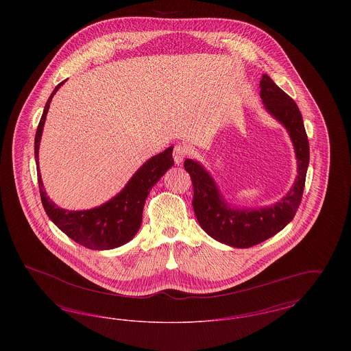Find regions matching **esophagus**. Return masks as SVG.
Instances as JSON below:
<instances>
[{
  "mask_svg": "<svg viewBox=\"0 0 351 351\" xmlns=\"http://www.w3.org/2000/svg\"><path fill=\"white\" fill-rule=\"evenodd\" d=\"M189 154L188 151V146L184 145V143H178L175 147H173V159H175V163L176 165H180L183 162L184 159L186 158V155Z\"/></svg>",
  "mask_w": 351,
  "mask_h": 351,
  "instance_id": "34e87169",
  "label": "esophagus"
}]
</instances>
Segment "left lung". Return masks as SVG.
<instances>
[{"instance_id": "obj_1", "label": "left lung", "mask_w": 351, "mask_h": 351, "mask_svg": "<svg viewBox=\"0 0 351 351\" xmlns=\"http://www.w3.org/2000/svg\"><path fill=\"white\" fill-rule=\"evenodd\" d=\"M259 85L266 109L283 123L295 146L298 178L288 195L275 205L259 210L232 209L222 200L210 175L197 162L192 159L184 162L193 184L192 205L201 228L212 238L238 249L259 245L292 221L302 199L309 165V142L296 102L267 75H263Z\"/></svg>"}]
</instances>
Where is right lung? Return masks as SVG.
<instances>
[{
    "instance_id": "add662e5",
    "label": "right lung",
    "mask_w": 351,
    "mask_h": 351,
    "mask_svg": "<svg viewBox=\"0 0 351 351\" xmlns=\"http://www.w3.org/2000/svg\"><path fill=\"white\" fill-rule=\"evenodd\" d=\"M64 82L58 84L53 92L51 93L35 134L34 154L38 171L40 200L51 221L75 242L92 250L116 249L133 239L138 229L141 228L145 201L147 195L150 193L151 188L158 183V180L165 175L168 168L173 166V147H168L167 150L149 159L134 173L130 182L126 184V186L114 199L102 204L101 206L89 210L76 212L58 208L47 197L46 191L43 188L38 166V152L51 100Z\"/></svg>"
}]
</instances>
